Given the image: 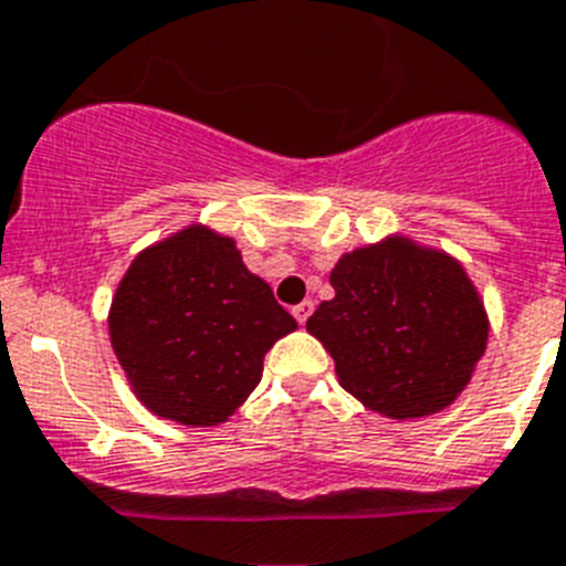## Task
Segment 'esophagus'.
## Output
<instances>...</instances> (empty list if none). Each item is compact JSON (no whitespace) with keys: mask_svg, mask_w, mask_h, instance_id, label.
I'll list each match as a JSON object with an SVG mask.
<instances>
[{"mask_svg":"<svg viewBox=\"0 0 566 566\" xmlns=\"http://www.w3.org/2000/svg\"><path fill=\"white\" fill-rule=\"evenodd\" d=\"M311 313H313V302H311V298H305V302H298V305L293 307V316H296L298 325H305V322L311 319Z\"/></svg>","mask_w":566,"mask_h":566,"instance_id":"1","label":"esophagus"}]
</instances>
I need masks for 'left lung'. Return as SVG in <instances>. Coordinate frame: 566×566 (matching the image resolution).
<instances>
[{"label":"left lung","instance_id":"obj_1","mask_svg":"<svg viewBox=\"0 0 566 566\" xmlns=\"http://www.w3.org/2000/svg\"><path fill=\"white\" fill-rule=\"evenodd\" d=\"M331 284L336 296L307 331L334 356L345 391L394 420L434 415L463 391L489 322L458 261L391 239L342 255Z\"/></svg>","mask_w":566,"mask_h":566}]
</instances>
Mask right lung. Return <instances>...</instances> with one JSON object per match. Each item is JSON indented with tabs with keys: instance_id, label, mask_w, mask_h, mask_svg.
<instances>
[{
	"instance_id": "1",
	"label": "right lung",
	"mask_w": 566,
	"mask_h": 566,
	"mask_svg": "<svg viewBox=\"0 0 566 566\" xmlns=\"http://www.w3.org/2000/svg\"><path fill=\"white\" fill-rule=\"evenodd\" d=\"M296 319L244 268L235 241L189 227L132 261L108 334L146 408L184 426H216L261 382L264 354Z\"/></svg>"
}]
</instances>
